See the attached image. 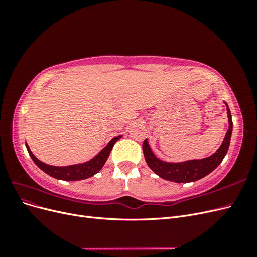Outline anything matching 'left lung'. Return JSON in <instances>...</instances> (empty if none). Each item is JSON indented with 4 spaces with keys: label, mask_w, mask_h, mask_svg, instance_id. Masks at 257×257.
<instances>
[{
    "label": "left lung",
    "mask_w": 257,
    "mask_h": 257,
    "mask_svg": "<svg viewBox=\"0 0 257 257\" xmlns=\"http://www.w3.org/2000/svg\"><path fill=\"white\" fill-rule=\"evenodd\" d=\"M225 105H226L227 108L229 127L227 130L226 135L224 137L221 147L208 158L201 160H190L180 163L164 162L155 157V154L152 152L149 146V143H148V139H145L143 144L144 155L148 166L152 169V172H154L161 178L165 179V180L177 183H188L197 181L199 179L204 178L205 176L213 172L225 158L230 144V137L232 132L231 113L228 105L226 103H225Z\"/></svg>",
    "instance_id": "obj_1"
}]
</instances>
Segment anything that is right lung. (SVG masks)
<instances>
[{"instance_id":"add662e5","label":"right lung","mask_w":257,"mask_h":257,"mask_svg":"<svg viewBox=\"0 0 257 257\" xmlns=\"http://www.w3.org/2000/svg\"><path fill=\"white\" fill-rule=\"evenodd\" d=\"M121 137H122L121 135L113 137L111 141L107 144V146L104 148V149L100 150L95 157L91 159L90 161L81 163V164H75V165H69V166H52V165L45 164V163L38 160L32 153L27 143H26V147L31 159H32L35 164L46 174H48L49 176L56 179H60V180L78 181V180H83V179L94 176L103 168L108 157H109L113 145L116 143V141H119Z\"/></svg>"}]
</instances>
